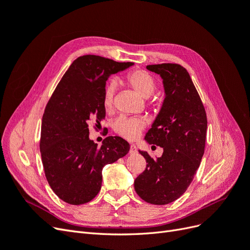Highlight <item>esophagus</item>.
Instances as JSON below:
<instances>
[{
	"instance_id": "obj_1",
	"label": "esophagus",
	"mask_w": 250,
	"mask_h": 250,
	"mask_svg": "<svg viewBox=\"0 0 250 250\" xmlns=\"http://www.w3.org/2000/svg\"><path fill=\"white\" fill-rule=\"evenodd\" d=\"M137 152H138L137 147H135L134 145H131V146H130V149H129V153L132 155V154H135Z\"/></svg>"
}]
</instances>
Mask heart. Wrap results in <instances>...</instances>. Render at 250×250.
<instances>
[{"mask_svg":"<svg viewBox=\"0 0 250 250\" xmlns=\"http://www.w3.org/2000/svg\"><path fill=\"white\" fill-rule=\"evenodd\" d=\"M125 82L129 85L140 97L147 99L155 92L156 83L153 77L149 73L143 70H134L126 75ZM116 87L115 84L106 85L103 94V105L106 110L111 109L113 104V96H115ZM146 123L143 119H129V118H119L113 130L117 134L128 141H133L140 137V134L145 128Z\"/></svg>","mask_w":250,"mask_h":250,"instance_id":"heart-1","label":"heart"}]
</instances>
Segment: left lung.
Instances as JSON below:
<instances>
[{
	"instance_id": "8db88e82",
	"label": "left lung",
	"mask_w": 250,
	"mask_h": 250,
	"mask_svg": "<svg viewBox=\"0 0 250 250\" xmlns=\"http://www.w3.org/2000/svg\"><path fill=\"white\" fill-rule=\"evenodd\" d=\"M165 88L161 111L145 140L164 149L156 160L146 151V169L134 180V190L148 203L164 206L175 201L192 183L204 153L208 119L200 96L184 66L177 63L150 64Z\"/></svg>"
}]
</instances>
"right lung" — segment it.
<instances>
[{
    "instance_id": "1",
    "label": "right lung",
    "mask_w": 250,
    "mask_h": 250,
    "mask_svg": "<svg viewBox=\"0 0 250 250\" xmlns=\"http://www.w3.org/2000/svg\"><path fill=\"white\" fill-rule=\"evenodd\" d=\"M132 64L80 56L48 101L42 121V161L53 192L66 203L79 206L93 200L102 186L104 166L129 151V144L120 137L105 138L98 147L88 138V124H100L105 118L103 94L108 77Z\"/></svg>"
}]
</instances>
